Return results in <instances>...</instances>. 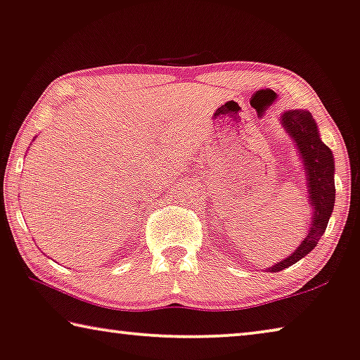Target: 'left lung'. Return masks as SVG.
Here are the masks:
<instances>
[{
    "label": "left lung",
    "instance_id": "8db88e82",
    "mask_svg": "<svg viewBox=\"0 0 360 360\" xmlns=\"http://www.w3.org/2000/svg\"><path fill=\"white\" fill-rule=\"evenodd\" d=\"M281 124L292 137L299 150L305 169L307 181V194L310 208L314 210V218L310 221L307 238L297 245L288 259L280 260L276 265L268 266L270 273L281 271L304 259L309 252L315 249L326 224L330 221L331 212L335 207V158L331 150L321 142L317 122L312 115L304 110H289L281 115Z\"/></svg>",
    "mask_w": 360,
    "mask_h": 360
}]
</instances>
